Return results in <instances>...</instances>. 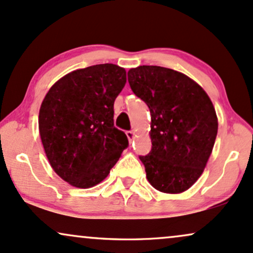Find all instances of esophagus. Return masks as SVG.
<instances>
[{
    "label": "esophagus",
    "instance_id": "obj_1",
    "mask_svg": "<svg viewBox=\"0 0 253 253\" xmlns=\"http://www.w3.org/2000/svg\"><path fill=\"white\" fill-rule=\"evenodd\" d=\"M126 137H127V139H129L130 142H131L132 139L135 138V132L131 131V130H130V131H126Z\"/></svg>",
    "mask_w": 253,
    "mask_h": 253
}]
</instances>
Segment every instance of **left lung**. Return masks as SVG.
<instances>
[{
    "label": "left lung",
    "mask_w": 253,
    "mask_h": 253,
    "mask_svg": "<svg viewBox=\"0 0 253 253\" xmlns=\"http://www.w3.org/2000/svg\"><path fill=\"white\" fill-rule=\"evenodd\" d=\"M127 82L150 110L153 145L139 156L148 181L163 193L187 191L203 174L218 132L210 97L186 74L161 66L131 68Z\"/></svg>",
    "instance_id": "8db88e82"
}]
</instances>
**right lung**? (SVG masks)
I'll use <instances>...</instances> for the list:
<instances>
[{
	"mask_svg": "<svg viewBox=\"0 0 253 253\" xmlns=\"http://www.w3.org/2000/svg\"><path fill=\"white\" fill-rule=\"evenodd\" d=\"M126 72L114 64L73 71L47 92L39 130L47 159L62 180L90 188L105 179L129 145L114 126V103Z\"/></svg>",
	"mask_w": 253,
	"mask_h": 253,
	"instance_id": "obj_1",
	"label": "right lung"
}]
</instances>
